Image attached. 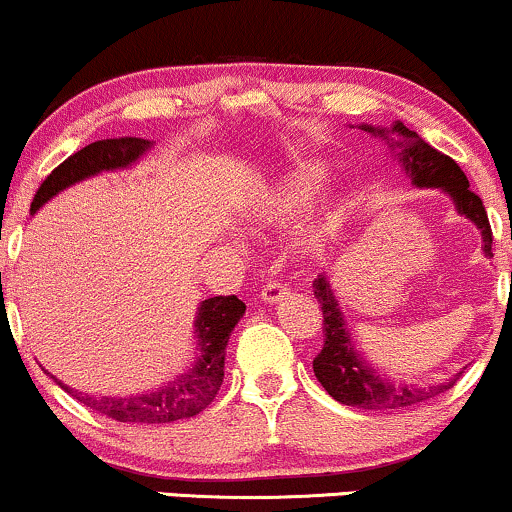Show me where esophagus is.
<instances>
[{
	"label": "esophagus",
	"instance_id": "1",
	"mask_svg": "<svg viewBox=\"0 0 512 512\" xmlns=\"http://www.w3.org/2000/svg\"><path fill=\"white\" fill-rule=\"evenodd\" d=\"M289 296V286L284 281H269L267 286L262 289V301L264 303H279Z\"/></svg>",
	"mask_w": 512,
	"mask_h": 512
}]
</instances>
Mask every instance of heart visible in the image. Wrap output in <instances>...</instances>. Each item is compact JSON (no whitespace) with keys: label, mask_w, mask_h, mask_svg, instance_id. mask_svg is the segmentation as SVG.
Instances as JSON below:
<instances>
[{"label":"heart","mask_w":512,"mask_h":512,"mask_svg":"<svg viewBox=\"0 0 512 512\" xmlns=\"http://www.w3.org/2000/svg\"><path fill=\"white\" fill-rule=\"evenodd\" d=\"M322 180H325V170L320 166H305V168H298L293 170L284 178L279 187L269 195L267 199V214L272 216H293L298 214L305 204L310 202V197L315 195L317 187L322 185ZM339 219H342V211L337 209H327L325 214L320 216V221L315 223L313 231L308 233V248H322L325 245V240L332 236L334 231H337L339 226Z\"/></svg>","instance_id":"heart-1"}]
</instances>
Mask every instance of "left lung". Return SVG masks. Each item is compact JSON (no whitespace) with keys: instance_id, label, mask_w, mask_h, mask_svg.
I'll use <instances>...</instances> for the list:
<instances>
[{"instance_id":"1","label":"left lung","mask_w":512,"mask_h":512,"mask_svg":"<svg viewBox=\"0 0 512 512\" xmlns=\"http://www.w3.org/2000/svg\"><path fill=\"white\" fill-rule=\"evenodd\" d=\"M368 132L385 137V129L363 127ZM392 137L397 139L395 146L399 149V161L416 187H440L455 199V207L460 214L472 219L481 228V238H484V252L491 257L493 233L489 216H486L484 202L477 192L469 190L467 175L462 168L452 161L450 156L440 154L431 144H426L414 129L404 127L402 122L392 125ZM387 139V137H385ZM313 293L317 303L322 305V334H325V344L322 351L315 356L313 370L315 378L325 387L337 402L346 407L370 409V411H390L414 407V404L426 402V399L440 395V392L450 390L457 383V378H450L448 383H440L433 387H409V385H392L385 383L383 378L373 375V368H368L361 358L356 356L354 346L349 342V332L344 327V317L337 308V298L327 284L325 276H317L313 281Z\"/></svg>"}]
</instances>
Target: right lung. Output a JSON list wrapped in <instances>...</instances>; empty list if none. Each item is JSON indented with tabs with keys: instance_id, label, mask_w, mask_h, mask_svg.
<instances>
[{
	"instance_id": "add662e5",
	"label": "right lung",
	"mask_w": 512,
	"mask_h": 512,
	"mask_svg": "<svg viewBox=\"0 0 512 512\" xmlns=\"http://www.w3.org/2000/svg\"><path fill=\"white\" fill-rule=\"evenodd\" d=\"M149 139L139 137H120V139H103L93 142L72 154L67 161H62L43 185L35 192L31 211L35 214L50 197L62 192L64 187L74 182L91 178L101 170L127 168L129 163L137 161L149 151ZM245 313V303L238 296H214L202 301L195 320V334L199 342L197 361L192 363L187 373L178 375L170 383L158 390L144 392V395L132 397H91L81 395L72 387L57 383L69 395H74L88 409L105 414L108 419L122 421V424H170V421L190 419L207 409L214 397L219 395L223 383V358H226V344L231 337L233 327Z\"/></svg>"
}]
</instances>
